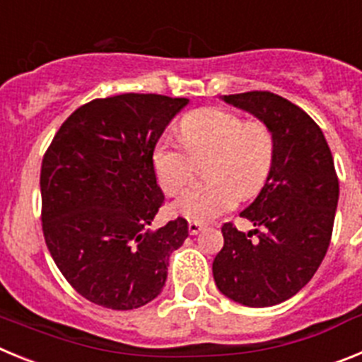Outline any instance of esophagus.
Masks as SVG:
<instances>
[{
  "label": "esophagus",
  "mask_w": 362,
  "mask_h": 362,
  "mask_svg": "<svg viewBox=\"0 0 362 362\" xmlns=\"http://www.w3.org/2000/svg\"><path fill=\"white\" fill-rule=\"evenodd\" d=\"M201 230H203V225H201V223L188 221V232H190V235H196V233H199Z\"/></svg>",
  "instance_id": "34e87169"
}]
</instances>
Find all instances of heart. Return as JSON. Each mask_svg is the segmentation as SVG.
I'll return each instance as SVG.
<instances>
[{"label": "heart", "instance_id": "heart-1", "mask_svg": "<svg viewBox=\"0 0 362 362\" xmlns=\"http://www.w3.org/2000/svg\"><path fill=\"white\" fill-rule=\"evenodd\" d=\"M185 146L161 139L153 148V170L166 194L183 190L196 174V161L204 163L206 181L192 185L172 204V212L196 223H206L235 206L239 196H255L267 183L274 165L276 143L268 124L245 121L226 108L206 107L181 119Z\"/></svg>", "mask_w": 362, "mask_h": 362}]
</instances>
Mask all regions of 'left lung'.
Segmentation results:
<instances>
[{"label":"left lung","instance_id":"8db88e82","mask_svg":"<svg viewBox=\"0 0 362 362\" xmlns=\"http://www.w3.org/2000/svg\"><path fill=\"white\" fill-rule=\"evenodd\" d=\"M223 99L268 124L276 152L267 183L241 212L255 230L239 232L232 223L221 228L225 245L212 263L214 281L228 299L264 308L296 296L322 263L339 179L322 130L303 108L263 90Z\"/></svg>","mask_w":362,"mask_h":362}]
</instances>
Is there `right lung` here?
Here are the masks:
<instances>
[{"instance_id":"right-lung-1","label":"right lung","mask_w":362,"mask_h":362,"mask_svg":"<svg viewBox=\"0 0 362 362\" xmlns=\"http://www.w3.org/2000/svg\"><path fill=\"white\" fill-rule=\"evenodd\" d=\"M187 98L121 94L72 112L45 152L41 223L54 263L79 296L112 310L161 293L183 217L150 230L165 201L153 148Z\"/></svg>"}]
</instances>
